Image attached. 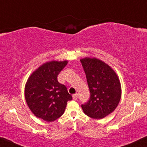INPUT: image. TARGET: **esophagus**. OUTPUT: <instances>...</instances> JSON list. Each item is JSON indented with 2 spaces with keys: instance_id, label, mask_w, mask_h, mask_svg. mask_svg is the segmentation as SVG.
<instances>
[{
  "instance_id": "34e87169",
  "label": "esophagus",
  "mask_w": 147,
  "mask_h": 147,
  "mask_svg": "<svg viewBox=\"0 0 147 147\" xmlns=\"http://www.w3.org/2000/svg\"><path fill=\"white\" fill-rule=\"evenodd\" d=\"M72 97H73L74 100H76L78 99V94H74V95H72Z\"/></svg>"
}]
</instances>
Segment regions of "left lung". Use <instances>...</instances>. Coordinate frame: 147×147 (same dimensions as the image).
I'll list each match as a JSON object with an SVG mask.
<instances>
[{"mask_svg":"<svg viewBox=\"0 0 147 147\" xmlns=\"http://www.w3.org/2000/svg\"><path fill=\"white\" fill-rule=\"evenodd\" d=\"M80 62L86 74L90 97L82 105L85 115L101 119L112 113L121 97V86L117 74L104 61L85 57Z\"/></svg>","mask_w":147,"mask_h":147,"instance_id":"left-lung-1","label":"left lung"}]
</instances>
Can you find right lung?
<instances>
[{"instance_id":"add662e5","label":"right lung","mask_w":147,"mask_h":147,"mask_svg":"<svg viewBox=\"0 0 147 147\" xmlns=\"http://www.w3.org/2000/svg\"><path fill=\"white\" fill-rule=\"evenodd\" d=\"M68 61H51L39 67L25 84L26 104L33 115L47 122L57 120L64 113L67 103L72 99L65 85L57 76Z\"/></svg>"}]
</instances>
